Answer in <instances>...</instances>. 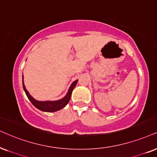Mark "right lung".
<instances>
[{
  "label": "right lung",
  "instance_id": "1",
  "mask_svg": "<svg viewBox=\"0 0 157 157\" xmlns=\"http://www.w3.org/2000/svg\"><path fill=\"white\" fill-rule=\"evenodd\" d=\"M77 81L78 80H75V82H73L71 84L70 87H69L68 92L66 94L64 98L59 99L57 101H37L36 99H35L33 96L29 94L28 91L25 88V83H24V77L22 75V85H23V88L24 90L27 95V98L29 101H30L32 104L36 107L37 109H38L39 110L43 111V112H57V111L61 109L64 107L67 106V104H68L69 100H70L71 96H72V92L73 89L75 87V85H77Z\"/></svg>",
  "mask_w": 157,
  "mask_h": 157
}]
</instances>
